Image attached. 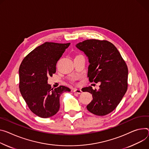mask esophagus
<instances>
[{"mask_svg": "<svg viewBox=\"0 0 149 149\" xmlns=\"http://www.w3.org/2000/svg\"><path fill=\"white\" fill-rule=\"evenodd\" d=\"M74 93H77V94H79L82 93L81 90V89H78V88H75V89L74 90Z\"/></svg>", "mask_w": 149, "mask_h": 149, "instance_id": "esophagus-1", "label": "esophagus"}]
</instances>
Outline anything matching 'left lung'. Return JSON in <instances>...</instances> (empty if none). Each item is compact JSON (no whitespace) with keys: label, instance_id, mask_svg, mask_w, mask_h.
I'll return each mask as SVG.
<instances>
[{"label":"left lung","instance_id":"left-lung-1","mask_svg":"<svg viewBox=\"0 0 149 149\" xmlns=\"http://www.w3.org/2000/svg\"><path fill=\"white\" fill-rule=\"evenodd\" d=\"M84 53L90 63L87 77L90 82L100 83L99 89L90 86L83 91L92 94L87 106L91 113L104 116L112 112L125 95L128 87V68L116 47L105 40L90 39L75 45Z\"/></svg>","mask_w":149,"mask_h":149}]
</instances>
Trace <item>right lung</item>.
<instances>
[{
  "instance_id": "add662e5",
  "label": "right lung",
  "mask_w": 149,
  "mask_h": 149,
  "mask_svg": "<svg viewBox=\"0 0 149 149\" xmlns=\"http://www.w3.org/2000/svg\"><path fill=\"white\" fill-rule=\"evenodd\" d=\"M70 43L45 42L31 51L19 69V90L30 109L37 116L47 118L59 109V97L70 88L61 86L55 89L47 83L48 77L56 72L58 61Z\"/></svg>"
}]
</instances>
